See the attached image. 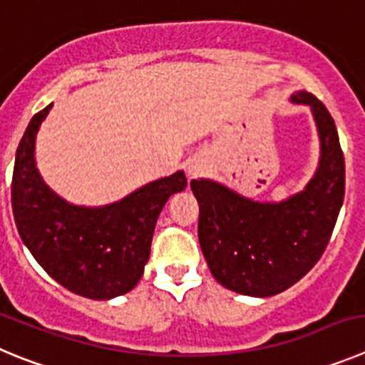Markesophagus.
I'll return each mask as SVG.
<instances>
[{"mask_svg":"<svg viewBox=\"0 0 365 365\" xmlns=\"http://www.w3.org/2000/svg\"><path fill=\"white\" fill-rule=\"evenodd\" d=\"M202 170H205V165H202L199 159H192L188 165H186V173H188V179H193V177L200 175V173H202Z\"/></svg>","mask_w":365,"mask_h":365,"instance_id":"esophagus-1","label":"esophagus"}]
</instances>
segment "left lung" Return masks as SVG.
<instances>
[{
	"label": "left lung",
	"mask_w": 365,
	"mask_h": 365,
	"mask_svg": "<svg viewBox=\"0 0 365 365\" xmlns=\"http://www.w3.org/2000/svg\"><path fill=\"white\" fill-rule=\"evenodd\" d=\"M289 101L307 105L320 157L300 192L260 202L212 179H193L199 202V244L220 286L248 297H273L299 282L322 257L344 202L346 166L335 121L309 92Z\"/></svg>",
	"instance_id": "left-lung-1"
}]
</instances>
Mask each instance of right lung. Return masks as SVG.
I'll return each instance as SVG.
<instances>
[{
    "instance_id": "right-lung-1",
    "label": "right lung",
    "mask_w": 365,
    "mask_h": 365,
    "mask_svg": "<svg viewBox=\"0 0 365 365\" xmlns=\"http://www.w3.org/2000/svg\"><path fill=\"white\" fill-rule=\"evenodd\" d=\"M52 103L30 119L12 175L19 237L39 266L76 295L110 300L132 292L145 273L153 230L166 200L186 188L182 170L152 180L105 206L72 205L36 165V137Z\"/></svg>"
}]
</instances>
